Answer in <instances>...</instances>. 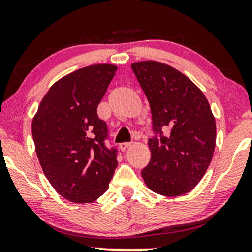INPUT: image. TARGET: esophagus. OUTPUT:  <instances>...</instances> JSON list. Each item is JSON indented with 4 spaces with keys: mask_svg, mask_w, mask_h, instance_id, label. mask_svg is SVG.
Wrapping results in <instances>:
<instances>
[{
    "mask_svg": "<svg viewBox=\"0 0 252 252\" xmlns=\"http://www.w3.org/2000/svg\"><path fill=\"white\" fill-rule=\"evenodd\" d=\"M132 146L131 142H123L120 144V149L122 150V152H124V150H126L128 148H130V147Z\"/></svg>",
    "mask_w": 252,
    "mask_h": 252,
    "instance_id": "34e87169",
    "label": "esophagus"
}]
</instances>
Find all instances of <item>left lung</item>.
<instances>
[{"label":"left lung","mask_w":252,"mask_h":252,"mask_svg":"<svg viewBox=\"0 0 252 252\" xmlns=\"http://www.w3.org/2000/svg\"><path fill=\"white\" fill-rule=\"evenodd\" d=\"M152 110L155 137L141 174L149 189L164 196L192 190L206 173L216 147V120L202 91L166 63H131Z\"/></svg>","instance_id":"left-lung-1"}]
</instances>
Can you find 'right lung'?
<instances>
[{
	"mask_svg": "<svg viewBox=\"0 0 252 252\" xmlns=\"http://www.w3.org/2000/svg\"><path fill=\"white\" fill-rule=\"evenodd\" d=\"M116 71L111 63H98L63 77L42 98L32 122L43 174L68 201L97 200L117 167V150L106 148L108 128L97 115Z\"/></svg>",
	"mask_w": 252,
	"mask_h": 252,
	"instance_id": "obj_1",
	"label": "right lung"
}]
</instances>
